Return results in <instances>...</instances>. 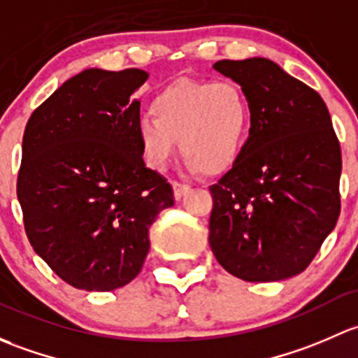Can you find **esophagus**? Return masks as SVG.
Here are the masks:
<instances>
[{"instance_id":"obj_1","label":"esophagus","mask_w":358,"mask_h":358,"mask_svg":"<svg viewBox=\"0 0 358 358\" xmlns=\"http://www.w3.org/2000/svg\"><path fill=\"white\" fill-rule=\"evenodd\" d=\"M172 187H174V198H176V200H180V198H182L184 194H186L187 191L191 189L189 184L179 182V180H174V182H172Z\"/></svg>"}]
</instances>
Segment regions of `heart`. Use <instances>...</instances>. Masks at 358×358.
I'll return each mask as SVG.
<instances>
[{
  "label": "heart",
  "instance_id": "heart-1",
  "mask_svg": "<svg viewBox=\"0 0 358 358\" xmlns=\"http://www.w3.org/2000/svg\"><path fill=\"white\" fill-rule=\"evenodd\" d=\"M152 115L136 122L146 164L162 171L178 152L193 172L217 176L241 158L252 106L233 80L178 79L155 94Z\"/></svg>",
  "mask_w": 358,
  "mask_h": 358
}]
</instances>
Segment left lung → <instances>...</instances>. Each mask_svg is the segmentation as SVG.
I'll return each mask as SVG.
<instances>
[{
  "label": "left lung",
  "instance_id": "left-lung-1",
  "mask_svg": "<svg viewBox=\"0 0 358 358\" xmlns=\"http://www.w3.org/2000/svg\"><path fill=\"white\" fill-rule=\"evenodd\" d=\"M213 69L245 91L252 127L238 164L210 186V248L243 281H281L303 272L336 226L340 141L319 93L274 62Z\"/></svg>",
  "mask_w": 358,
  "mask_h": 358
}]
</instances>
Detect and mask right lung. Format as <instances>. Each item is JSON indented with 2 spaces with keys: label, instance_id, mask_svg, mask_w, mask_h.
<instances>
[{
  "label": "right lung",
  "instance_id": "add662e5",
  "mask_svg": "<svg viewBox=\"0 0 358 358\" xmlns=\"http://www.w3.org/2000/svg\"><path fill=\"white\" fill-rule=\"evenodd\" d=\"M139 69H87L32 112L17 196L32 248L77 289L112 291L141 272L148 231L174 205L167 179L143 162L134 91Z\"/></svg>",
  "mask_w": 358,
  "mask_h": 358
}]
</instances>
